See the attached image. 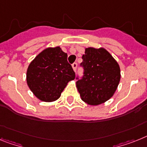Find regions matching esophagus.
Returning a JSON list of instances; mask_svg holds the SVG:
<instances>
[{
    "mask_svg": "<svg viewBox=\"0 0 147 147\" xmlns=\"http://www.w3.org/2000/svg\"><path fill=\"white\" fill-rule=\"evenodd\" d=\"M72 67H73V70L76 72V68H77V64H76V63H74V64L72 65Z\"/></svg>",
    "mask_w": 147,
    "mask_h": 147,
    "instance_id": "obj_1",
    "label": "esophagus"
}]
</instances>
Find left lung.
<instances>
[{
	"label": "left lung",
	"instance_id": "1",
	"mask_svg": "<svg viewBox=\"0 0 147 147\" xmlns=\"http://www.w3.org/2000/svg\"><path fill=\"white\" fill-rule=\"evenodd\" d=\"M82 59L84 76L76 83L81 99L92 106L106 102L116 92L119 83L118 62L103 47L86 48Z\"/></svg>",
	"mask_w": 147,
	"mask_h": 147
}]
</instances>
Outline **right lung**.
<instances>
[{
  "instance_id": "right-lung-1",
  "label": "right lung",
  "mask_w": 147,
  "mask_h": 147,
  "mask_svg": "<svg viewBox=\"0 0 147 147\" xmlns=\"http://www.w3.org/2000/svg\"><path fill=\"white\" fill-rule=\"evenodd\" d=\"M60 47H47L31 61L26 73L29 88L44 102L58 100L75 73Z\"/></svg>"
}]
</instances>
